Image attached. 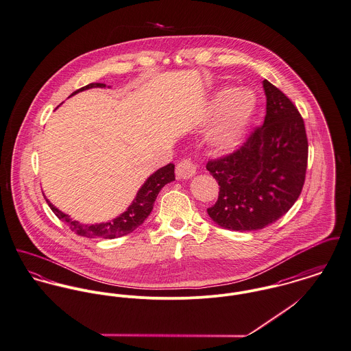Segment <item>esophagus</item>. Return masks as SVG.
I'll list each match as a JSON object with an SVG mask.
<instances>
[{"label":"esophagus","instance_id":"1","mask_svg":"<svg viewBox=\"0 0 351 351\" xmlns=\"http://www.w3.org/2000/svg\"><path fill=\"white\" fill-rule=\"evenodd\" d=\"M176 174L180 180H188L195 174V165L191 162V158L180 160L176 166Z\"/></svg>","mask_w":351,"mask_h":351}]
</instances>
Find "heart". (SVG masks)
Segmentation results:
<instances>
[{"label":"heart","instance_id":"b5f03b06","mask_svg":"<svg viewBox=\"0 0 351 351\" xmlns=\"http://www.w3.org/2000/svg\"><path fill=\"white\" fill-rule=\"evenodd\" d=\"M232 95V91H223L217 96L212 107L215 114L223 108L209 132V141L220 149H232L240 142L255 108L252 94L237 93L233 97Z\"/></svg>","mask_w":351,"mask_h":351}]
</instances>
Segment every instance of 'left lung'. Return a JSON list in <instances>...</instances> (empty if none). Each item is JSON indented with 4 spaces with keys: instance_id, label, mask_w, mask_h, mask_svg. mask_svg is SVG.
Wrapping results in <instances>:
<instances>
[{
    "instance_id": "left-lung-1",
    "label": "left lung",
    "mask_w": 351,
    "mask_h": 351,
    "mask_svg": "<svg viewBox=\"0 0 351 351\" xmlns=\"http://www.w3.org/2000/svg\"><path fill=\"white\" fill-rule=\"evenodd\" d=\"M264 123L233 153L208 160L219 182L209 217L229 230H257L286 215L299 198L306 178L308 142L302 115L268 80Z\"/></svg>"
}]
</instances>
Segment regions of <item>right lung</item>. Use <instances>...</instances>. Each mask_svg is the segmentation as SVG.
Wrapping results in <instances>:
<instances>
[{
	"label": "right lung",
	"instance_id": "1",
	"mask_svg": "<svg viewBox=\"0 0 351 351\" xmlns=\"http://www.w3.org/2000/svg\"><path fill=\"white\" fill-rule=\"evenodd\" d=\"M103 88L106 87V84L103 83H91L88 86L82 87L80 90L75 91L72 95L88 90V88ZM176 180L174 176V165L169 163L163 167L158 169L156 173H153L146 182L142 185V188L136 193V197L134 198L132 204L128 208L126 212H123L121 216H118L117 219L108 221V223H91V225H86V223L75 221L72 219H69L68 215L63 213L62 210H59L56 206H53L47 198L45 201L48 202L49 208L52 209V212L69 226V229L72 232H75L79 236H84V237H90V239H115V237H121L131 233L132 230H135L141 223L149 217V215L153 210L154 206V201L158 195L160 189Z\"/></svg>",
	"mask_w": 351,
	"mask_h": 351
}]
</instances>
